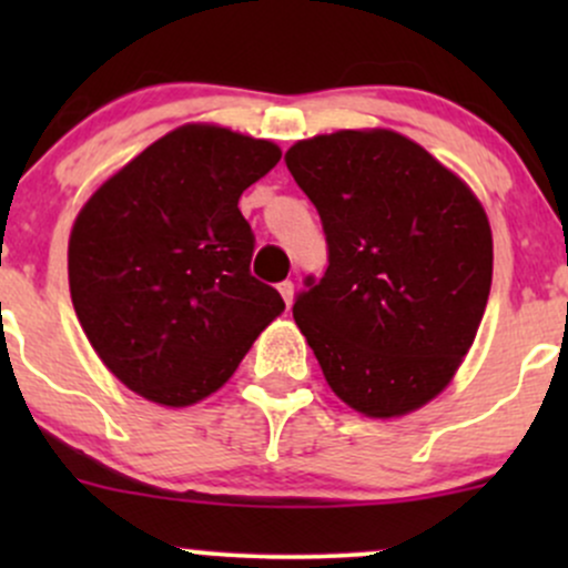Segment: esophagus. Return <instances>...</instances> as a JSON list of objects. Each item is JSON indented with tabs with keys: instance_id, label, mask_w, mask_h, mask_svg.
Masks as SVG:
<instances>
[{
	"instance_id": "34e87169",
	"label": "esophagus",
	"mask_w": 568,
	"mask_h": 568,
	"mask_svg": "<svg viewBox=\"0 0 568 568\" xmlns=\"http://www.w3.org/2000/svg\"><path fill=\"white\" fill-rule=\"evenodd\" d=\"M277 291H280V296L285 298V304L291 306V302H293V283H291V280H283V283L277 285Z\"/></svg>"
}]
</instances>
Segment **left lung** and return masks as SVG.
I'll use <instances>...</instances> for the list:
<instances>
[{"instance_id": "1", "label": "left lung", "mask_w": 568, "mask_h": 568, "mask_svg": "<svg viewBox=\"0 0 568 568\" xmlns=\"http://www.w3.org/2000/svg\"><path fill=\"white\" fill-rule=\"evenodd\" d=\"M321 216L328 266L293 321L325 382L366 416H400L446 387L491 291V230L475 194L393 130H338L285 154Z\"/></svg>"}]
</instances>
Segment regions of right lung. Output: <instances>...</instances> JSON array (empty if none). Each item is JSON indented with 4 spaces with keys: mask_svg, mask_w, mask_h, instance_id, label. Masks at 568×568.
<instances>
[{
    "mask_svg": "<svg viewBox=\"0 0 568 568\" xmlns=\"http://www.w3.org/2000/svg\"><path fill=\"white\" fill-rule=\"evenodd\" d=\"M280 162L270 141L186 125L112 175L69 240V288L106 368L162 406L224 384L285 310L251 275L256 237L240 194Z\"/></svg>",
    "mask_w": 568,
    "mask_h": 568,
    "instance_id": "right-lung-1",
    "label": "right lung"
}]
</instances>
